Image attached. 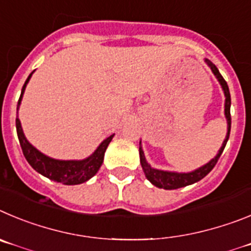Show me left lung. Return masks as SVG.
I'll list each match as a JSON object with an SVG mask.
<instances>
[{
	"label": "left lung",
	"instance_id": "obj_1",
	"mask_svg": "<svg viewBox=\"0 0 251 251\" xmlns=\"http://www.w3.org/2000/svg\"><path fill=\"white\" fill-rule=\"evenodd\" d=\"M205 62L207 64V66L211 69L213 74L215 75V77L218 78L219 83L221 85V89L224 91L225 95V117H226L227 121V132L226 136H225L224 142L221 145L220 150L216 153V156L214 159L210 160L207 164H205L201 168L196 169V170L191 171V173H174V171H164V170H157V169L151 168L150 164H148L145 159V155H144V151H142L141 148V141H140V162H141L142 170L145 173L146 179L151 182L152 185H155L156 187H160V189H165V190H174V189H179V187L187 186V185L195 184V182L200 181L202 177L207 175L210 171L213 170L214 166L218 162L219 157L221 156V153L224 151L225 145H226L227 140H229L230 136V127H231V116H230V105H231V99H230V91L229 86H227L226 81L224 80V77L220 75L218 67L209 61L207 58H205Z\"/></svg>",
	"mask_w": 251,
	"mask_h": 251
}]
</instances>
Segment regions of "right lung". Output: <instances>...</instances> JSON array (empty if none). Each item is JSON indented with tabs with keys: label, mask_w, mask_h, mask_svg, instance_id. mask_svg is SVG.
Masks as SVG:
<instances>
[{
	"label": "right lung",
	"mask_w": 251,
	"mask_h": 251,
	"mask_svg": "<svg viewBox=\"0 0 251 251\" xmlns=\"http://www.w3.org/2000/svg\"><path fill=\"white\" fill-rule=\"evenodd\" d=\"M33 72H31L30 76L27 77L24 87H22L21 96H20L19 103H17V111L21 105L22 96H24L26 85L30 81ZM16 130H17V136L20 140L22 152L25 157L28 161V164L35 169L37 173L46 176L47 179L53 180V181L61 182L64 185H78L91 179L92 176L96 175L100 166L102 165L105 151L111 142L114 135H110L101 142L99 148L90 155L89 157L83 160H56L52 157H49L37 150L35 146H32L27 141L26 136L24 134V130L21 127L19 116L16 117Z\"/></svg>",
	"instance_id": "1"
}]
</instances>
